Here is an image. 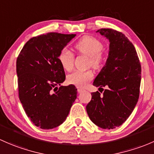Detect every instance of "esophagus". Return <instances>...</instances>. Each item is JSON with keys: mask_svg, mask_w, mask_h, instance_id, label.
Wrapping results in <instances>:
<instances>
[{"mask_svg": "<svg viewBox=\"0 0 154 154\" xmlns=\"http://www.w3.org/2000/svg\"><path fill=\"white\" fill-rule=\"evenodd\" d=\"M77 91H78V93H82L83 91H85V90L82 88H77Z\"/></svg>", "mask_w": 154, "mask_h": 154, "instance_id": "esophagus-1", "label": "esophagus"}]
</instances>
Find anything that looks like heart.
<instances>
[{
    "mask_svg": "<svg viewBox=\"0 0 154 154\" xmlns=\"http://www.w3.org/2000/svg\"><path fill=\"white\" fill-rule=\"evenodd\" d=\"M103 47L100 41L91 36H84L75 44V50L79 54L89 57V64L94 68L99 67L102 62ZM58 60L65 70L70 71L73 67L74 55L67 49H63L60 52ZM93 78V73L91 70H75L67 75L66 80L70 85L85 88Z\"/></svg>",
    "mask_w": 154,
    "mask_h": 154,
    "instance_id": "b5f03b06",
    "label": "heart"
}]
</instances>
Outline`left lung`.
<instances>
[{
  "label": "left lung",
  "instance_id": "1",
  "mask_svg": "<svg viewBox=\"0 0 154 154\" xmlns=\"http://www.w3.org/2000/svg\"><path fill=\"white\" fill-rule=\"evenodd\" d=\"M97 32L108 39L110 46L105 65L93 85L107 89L103 96L98 91L91 93L87 112L99 128L113 129L122 125L135 108L139 96L141 64L134 44L124 34L112 29H101Z\"/></svg>",
  "mask_w": 154,
  "mask_h": 154
}]
</instances>
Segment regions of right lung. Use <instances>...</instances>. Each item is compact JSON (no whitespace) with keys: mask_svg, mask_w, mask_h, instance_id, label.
I'll use <instances>...</instances> for the list:
<instances>
[{"mask_svg":"<svg viewBox=\"0 0 154 154\" xmlns=\"http://www.w3.org/2000/svg\"><path fill=\"white\" fill-rule=\"evenodd\" d=\"M75 35L49 32L33 37L17 58L19 99L32 122L42 129L62 124L77 97L74 85H61L65 72L58 60L60 52Z\"/></svg>","mask_w":154,"mask_h":154,"instance_id":"add662e5","label":"right lung"}]
</instances>
